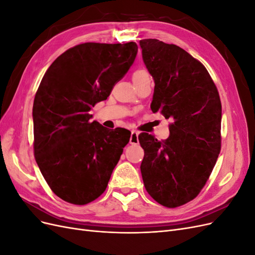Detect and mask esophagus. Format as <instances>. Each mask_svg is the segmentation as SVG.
Here are the masks:
<instances>
[{"label":"esophagus","mask_w":255,"mask_h":255,"mask_svg":"<svg viewBox=\"0 0 255 255\" xmlns=\"http://www.w3.org/2000/svg\"><path fill=\"white\" fill-rule=\"evenodd\" d=\"M138 133L137 130H132V133H130V138H129V143L132 144H136L139 142V140H138Z\"/></svg>","instance_id":"esophagus-1"}]
</instances>
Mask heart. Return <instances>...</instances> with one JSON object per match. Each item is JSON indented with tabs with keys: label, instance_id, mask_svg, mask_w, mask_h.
<instances>
[{
	"label": "heart",
	"instance_id": "heart-1",
	"mask_svg": "<svg viewBox=\"0 0 255 255\" xmlns=\"http://www.w3.org/2000/svg\"><path fill=\"white\" fill-rule=\"evenodd\" d=\"M132 78L135 84L145 81V80H150V74L149 72L144 70V69H137L132 74Z\"/></svg>",
	"mask_w": 255,
	"mask_h": 255
}]
</instances>
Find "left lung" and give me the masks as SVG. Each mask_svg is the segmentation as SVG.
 Instances as JSON below:
<instances>
[{"mask_svg": "<svg viewBox=\"0 0 255 255\" xmlns=\"http://www.w3.org/2000/svg\"><path fill=\"white\" fill-rule=\"evenodd\" d=\"M142 59L153 76L152 112L170 119V135L157 140L138 136L144 156V187L161 205L173 208L194 200L210 177L221 150V102L206 68L182 48L142 39Z\"/></svg>", "mask_w": 255, "mask_h": 255, "instance_id": "obj_1", "label": "left lung"}]
</instances>
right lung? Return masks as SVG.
Masks as SVG:
<instances>
[{
    "label": "right lung",
    "mask_w": 255,
    "mask_h": 255,
    "mask_svg": "<svg viewBox=\"0 0 255 255\" xmlns=\"http://www.w3.org/2000/svg\"><path fill=\"white\" fill-rule=\"evenodd\" d=\"M136 42H85L59 55L44 73L33 105L34 155L52 191L85 205L105 191L128 129L90 121L134 63Z\"/></svg>",
    "instance_id": "add662e5"
}]
</instances>
